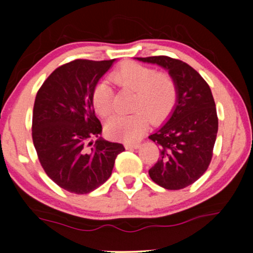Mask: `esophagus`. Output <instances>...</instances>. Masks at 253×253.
<instances>
[{"mask_svg":"<svg viewBox=\"0 0 253 253\" xmlns=\"http://www.w3.org/2000/svg\"><path fill=\"white\" fill-rule=\"evenodd\" d=\"M124 146H126V148H134V150H137V148L140 147V144L139 143H133V144L126 143Z\"/></svg>","mask_w":253,"mask_h":253,"instance_id":"esophagus-1","label":"esophagus"}]
</instances>
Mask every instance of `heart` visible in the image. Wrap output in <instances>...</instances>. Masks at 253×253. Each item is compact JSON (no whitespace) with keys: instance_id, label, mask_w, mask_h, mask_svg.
<instances>
[{"instance_id":"b5f03b06","label":"heart","mask_w":253,"mask_h":253,"mask_svg":"<svg viewBox=\"0 0 253 253\" xmlns=\"http://www.w3.org/2000/svg\"><path fill=\"white\" fill-rule=\"evenodd\" d=\"M116 86L134 91L132 109L127 115H115L107 121L106 131L112 138L134 141L146 129L148 120L158 123L165 120L177 100V84L168 72H157L147 65L126 62L109 76ZM92 103L98 115L109 116L114 110L113 88L100 83L92 93Z\"/></svg>"}]
</instances>
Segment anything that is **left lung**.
<instances>
[{
    "label": "left lung",
    "instance_id": "1",
    "mask_svg": "<svg viewBox=\"0 0 253 253\" xmlns=\"http://www.w3.org/2000/svg\"><path fill=\"white\" fill-rule=\"evenodd\" d=\"M137 60L167 69L177 84V103L170 119L148 137L160 146V157L148 174L162 188L184 189L212 160L219 126L212 92L195 69L177 58L160 55Z\"/></svg>",
    "mask_w": 253,
    "mask_h": 253
}]
</instances>
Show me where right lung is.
Instances as JSON below:
<instances>
[{
    "label": "right lung",
    "instance_id": "right-lung-1",
    "mask_svg": "<svg viewBox=\"0 0 253 253\" xmlns=\"http://www.w3.org/2000/svg\"><path fill=\"white\" fill-rule=\"evenodd\" d=\"M78 60L51 72L37 93L32 139L41 167L60 188L85 195L112 175L119 143L98 138L102 126L96 119L92 93L113 62Z\"/></svg>",
    "mask_w": 253,
    "mask_h": 253
}]
</instances>
